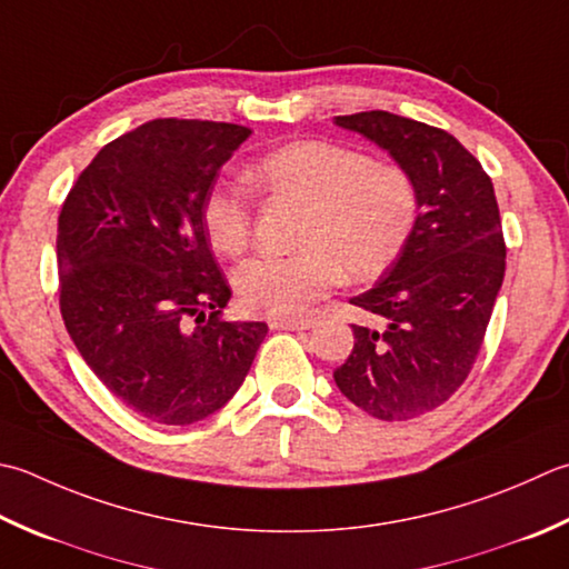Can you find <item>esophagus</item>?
I'll return each instance as SVG.
<instances>
[{
	"mask_svg": "<svg viewBox=\"0 0 569 569\" xmlns=\"http://www.w3.org/2000/svg\"><path fill=\"white\" fill-rule=\"evenodd\" d=\"M271 330H310L316 326L313 320H269Z\"/></svg>",
	"mask_w": 569,
	"mask_h": 569,
	"instance_id": "esophagus-1",
	"label": "esophagus"
}]
</instances>
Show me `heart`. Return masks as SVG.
I'll use <instances>...</instances> for the list:
<instances>
[{
	"label": "heart",
	"instance_id": "heart-1",
	"mask_svg": "<svg viewBox=\"0 0 569 569\" xmlns=\"http://www.w3.org/2000/svg\"><path fill=\"white\" fill-rule=\"evenodd\" d=\"M251 177L271 194L308 207L298 229L303 249L256 256L233 273L239 303L276 320L303 318L342 273L355 283L380 278L405 251L419 217V184L405 164L330 140L288 142L256 162ZM202 221L219 251H247L253 221L247 189L211 187Z\"/></svg>",
	"mask_w": 569,
	"mask_h": 569
}]
</instances>
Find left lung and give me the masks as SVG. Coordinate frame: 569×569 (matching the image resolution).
Returning a JSON list of instances; mask_svg holds the SVG:
<instances>
[{"mask_svg":"<svg viewBox=\"0 0 569 569\" xmlns=\"http://www.w3.org/2000/svg\"><path fill=\"white\" fill-rule=\"evenodd\" d=\"M380 144L419 184V217L399 259L350 303L382 320L352 326L355 348L332 377L367 415L407 421L441 407L481 350L506 273V241L491 177L427 122L387 110L338 116Z\"/></svg>","mask_w":569,"mask_h":569,"instance_id":"obj_1","label":"left lung"}]
</instances>
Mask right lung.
<instances>
[{
    "instance_id": "right-lung-1",
    "label": "right lung",
    "mask_w": 569,
    "mask_h": 569,
    "mask_svg": "<svg viewBox=\"0 0 569 569\" xmlns=\"http://www.w3.org/2000/svg\"><path fill=\"white\" fill-rule=\"evenodd\" d=\"M251 136L233 122L158 118L100 150L59 214V306L86 365L158 425L202 421L237 395L266 322L221 318L202 204Z\"/></svg>"
}]
</instances>
